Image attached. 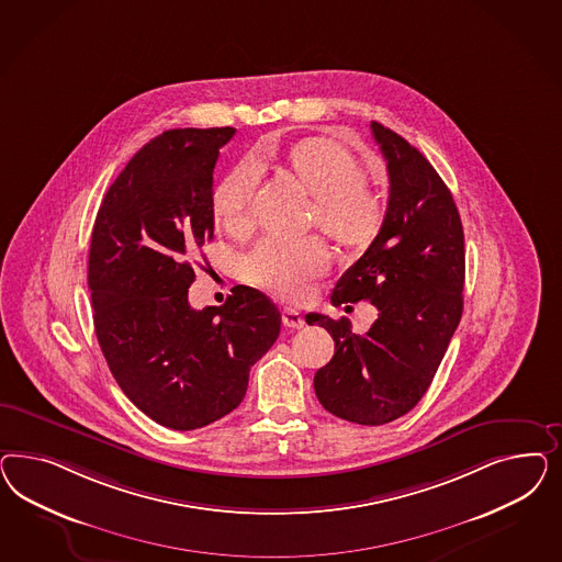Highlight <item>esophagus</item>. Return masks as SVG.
<instances>
[{
	"mask_svg": "<svg viewBox=\"0 0 562 562\" xmlns=\"http://www.w3.org/2000/svg\"><path fill=\"white\" fill-rule=\"evenodd\" d=\"M282 324L290 327V329H301V327L305 325V319H303V315H301L299 311L284 308V311H282Z\"/></svg>",
	"mask_w": 562,
	"mask_h": 562,
	"instance_id": "1",
	"label": "esophagus"
}]
</instances>
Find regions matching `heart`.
I'll use <instances>...</instances> for the list:
<instances>
[{
	"label": "heart",
	"instance_id": "1",
	"mask_svg": "<svg viewBox=\"0 0 562 562\" xmlns=\"http://www.w3.org/2000/svg\"><path fill=\"white\" fill-rule=\"evenodd\" d=\"M280 169L313 195L311 224L346 251H364L379 237L385 222L381 195L369 188L362 165L340 144L325 137H306L284 154ZM259 170L245 160L214 189V216L233 235L254 228ZM329 268V251L322 238L296 243L261 240L240 261V278L280 299L299 301Z\"/></svg>",
	"mask_w": 562,
	"mask_h": 562
}]
</instances>
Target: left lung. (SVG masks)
<instances>
[{
  "mask_svg": "<svg viewBox=\"0 0 562 562\" xmlns=\"http://www.w3.org/2000/svg\"><path fill=\"white\" fill-rule=\"evenodd\" d=\"M387 162L385 222L355 266L341 273L331 303L371 301L379 317L367 336L346 319L308 313L336 341L334 358L315 373L327 412L357 425H387L425 395L463 311L465 249L451 191L423 154L371 121Z\"/></svg>",
  "mask_w": 562,
  "mask_h": 562,
  "instance_id": "left-lung-1",
  "label": "left lung"
}]
</instances>
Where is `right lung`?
Segmentation results:
<instances>
[{
  "mask_svg": "<svg viewBox=\"0 0 562 562\" xmlns=\"http://www.w3.org/2000/svg\"><path fill=\"white\" fill-rule=\"evenodd\" d=\"M235 132L186 127L150 139L106 191L90 238L102 355L123 393L172 430L237 408L282 324L278 306L249 286H235L222 306L188 301L193 259L214 237L212 172Z\"/></svg>",
  "mask_w": 562,
  "mask_h": 562,
  "instance_id": "obj_1",
  "label": "right lung"
}]
</instances>
